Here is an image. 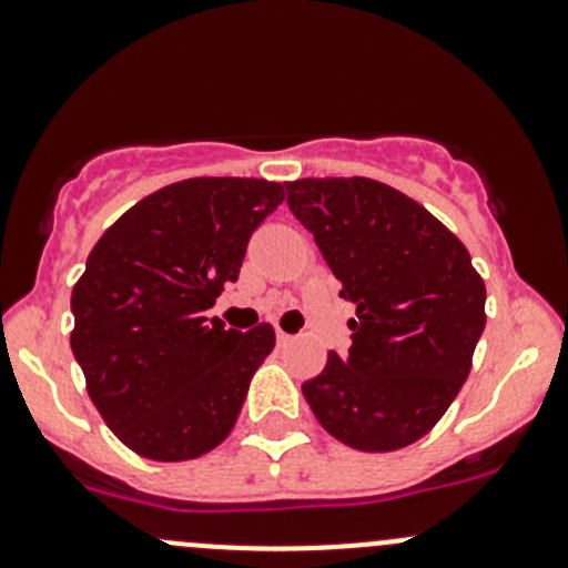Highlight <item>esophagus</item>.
<instances>
[{"label":"esophagus","mask_w":568,"mask_h":568,"mask_svg":"<svg viewBox=\"0 0 568 568\" xmlns=\"http://www.w3.org/2000/svg\"><path fill=\"white\" fill-rule=\"evenodd\" d=\"M291 341H294V335H288V332L277 329V343H280V346H288Z\"/></svg>","instance_id":"esophagus-1"}]
</instances>
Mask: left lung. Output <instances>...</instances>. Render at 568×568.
<instances>
[{
	"mask_svg": "<svg viewBox=\"0 0 568 568\" xmlns=\"http://www.w3.org/2000/svg\"><path fill=\"white\" fill-rule=\"evenodd\" d=\"M285 192L341 296L357 307L348 354H326L302 393L348 448H406L437 426L473 368L486 326L484 280L459 239L387 183L302 178Z\"/></svg>",
	"mask_w": 568,
	"mask_h": 568,
	"instance_id": "obj_1",
	"label": "left lung"
}]
</instances>
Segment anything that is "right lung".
Here are the masks:
<instances>
[{"instance_id": "right-lung-1", "label": "right lung", "mask_w": 568, "mask_h": 568, "mask_svg": "<svg viewBox=\"0 0 568 568\" xmlns=\"http://www.w3.org/2000/svg\"><path fill=\"white\" fill-rule=\"evenodd\" d=\"M283 197L263 178H186L131 205L90 252L71 348L90 400L134 454L197 459L236 426L274 329H225L205 311Z\"/></svg>"}]
</instances>
